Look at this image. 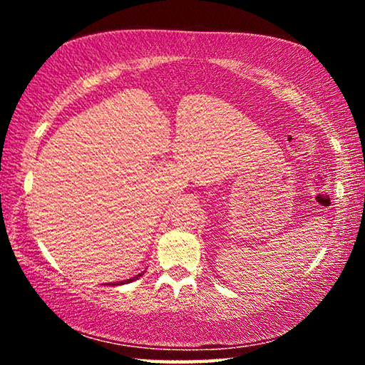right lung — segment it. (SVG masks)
<instances>
[{
	"instance_id": "1",
	"label": "right lung",
	"mask_w": 365,
	"mask_h": 365,
	"mask_svg": "<svg viewBox=\"0 0 365 365\" xmlns=\"http://www.w3.org/2000/svg\"><path fill=\"white\" fill-rule=\"evenodd\" d=\"M143 274H145V272H141V274L132 277V279H128V280H122V282H114V283H109V285H125V283H130V282H133V280H137L138 277H141Z\"/></svg>"
}]
</instances>
